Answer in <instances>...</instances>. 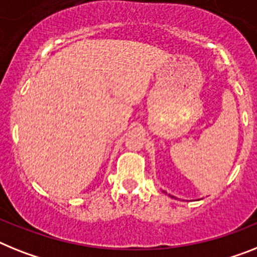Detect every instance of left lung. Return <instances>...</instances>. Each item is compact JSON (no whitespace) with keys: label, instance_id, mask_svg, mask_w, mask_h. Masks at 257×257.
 Listing matches in <instances>:
<instances>
[{"label":"left lung","instance_id":"1","mask_svg":"<svg viewBox=\"0 0 257 257\" xmlns=\"http://www.w3.org/2000/svg\"><path fill=\"white\" fill-rule=\"evenodd\" d=\"M172 197H174V196H172Z\"/></svg>","mask_w":257,"mask_h":257}]
</instances>
